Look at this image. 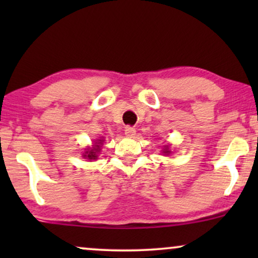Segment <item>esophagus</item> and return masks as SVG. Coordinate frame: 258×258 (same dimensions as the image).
<instances>
[{
	"mask_svg": "<svg viewBox=\"0 0 258 258\" xmlns=\"http://www.w3.org/2000/svg\"><path fill=\"white\" fill-rule=\"evenodd\" d=\"M124 134L128 137H134L136 134V130H135V128H133V126H125Z\"/></svg>",
	"mask_w": 258,
	"mask_h": 258,
	"instance_id": "obj_1",
	"label": "esophagus"
}]
</instances>
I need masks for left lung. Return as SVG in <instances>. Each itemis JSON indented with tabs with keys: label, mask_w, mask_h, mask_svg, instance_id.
<instances>
[{
	"label": "left lung",
	"mask_w": 258,
	"mask_h": 258,
	"mask_svg": "<svg viewBox=\"0 0 258 258\" xmlns=\"http://www.w3.org/2000/svg\"><path fill=\"white\" fill-rule=\"evenodd\" d=\"M169 147H170V146H169V144H165L164 148H163V150H162V153H163L164 155H169V154H170L171 150H169Z\"/></svg>",
	"instance_id": "8db88e82"
}]
</instances>
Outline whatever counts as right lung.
I'll list each match as a JSON object with an SVG mask.
<instances>
[{"instance_id": "right-lung-1", "label": "right lung", "mask_w": 258, "mask_h": 258, "mask_svg": "<svg viewBox=\"0 0 258 258\" xmlns=\"http://www.w3.org/2000/svg\"><path fill=\"white\" fill-rule=\"evenodd\" d=\"M103 142H104L103 139L94 141L93 147L87 148L86 151H84V154H83V157H86L87 160H97L98 153L101 151V148H102V146H103Z\"/></svg>"}]
</instances>
